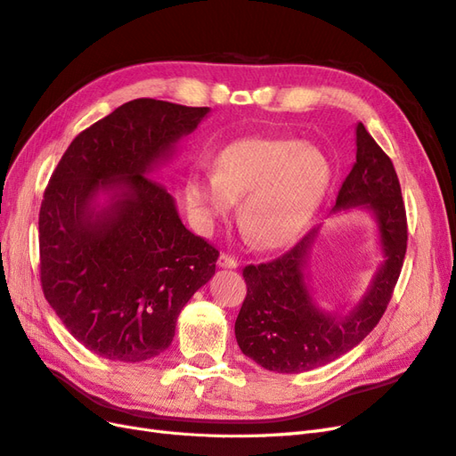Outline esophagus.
<instances>
[{
    "label": "esophagus",
    "instance_id": "obj_1",
    "mask_svg": "<svg viewBox=\"0 0 456 456\" xmlns=\"http://www.w3.org/2000/svg\"><path fill=\"white\" fill-rule=\"evenodd\" d=\"M216 265L220 266V268H230V270H236L238 266H240V262L233 258V256H230V255H226V253H223L218 256V262Z\"/></svg>",
    "mask_w": 456,
    "mask_h": 456
}]
</instances>
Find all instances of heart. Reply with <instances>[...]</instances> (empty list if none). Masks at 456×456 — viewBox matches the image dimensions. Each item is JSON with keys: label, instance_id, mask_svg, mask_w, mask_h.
I'll list each match as a JSON object with an SVG mask.
<instances>
[{"label": "heart", "instance_id": "heart-1", "mask_svg": "<svg viewBox=\"0 0 456 456\" xmlns=\"http://www.w3.org/2000/svg\"><path fill=\"white\" fill-rule=\"evenodd\" d=\"M333 181V165L312 142L243 136L215 158L213 173H190L188 209L209 232L238 203V223L260 249H280L305 230Z\"/></svg>", "mask_w": 456, "mask_h": 456}]
</instances>
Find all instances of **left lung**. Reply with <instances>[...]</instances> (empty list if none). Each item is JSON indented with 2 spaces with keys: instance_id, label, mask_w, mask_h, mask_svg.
<instances>
[{
  "instance_id": "1",
  "label": "left lung",
  "mask_w": 456,
  "mask_h": 456,
  "mask_svg": "<svg viewBox=\"0 0 456 456\" xmlns=\"http://www.w3.org/2000/svg\"><path fill=\"white\" fill-rule=\"evenodd\" d=\"M365 211L377 224L379 268L352 306L327 310L314 298L310 256L322 226L312 228L285 255L266 265L245 266L247 297L236 320L241 352L273 372L323 367L355 348L392 298L407 251V218L392 159L355 123V161L329 216Z\"/></svg>"
}]
</instances>
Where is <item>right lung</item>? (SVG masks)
<instances>
[{
    "label": "right lung",
    "mask_w": 456,
    "mask_h": 456,
    "mask_svg": "<svg viewBox=\"0 0 456 456\" xmlns=\"http://www.w3.org/2000/svg\"><path fill=\"white\" fill-rule=\"evenodd\" d=\"M211 108L136 99L79 133L39 211L41 287L70 335L106 360L167 350L176 317L218 251L183 224L156 183Z\"/></svg>",
    "instance_id": "right-lung-1"
}]
</instances>
